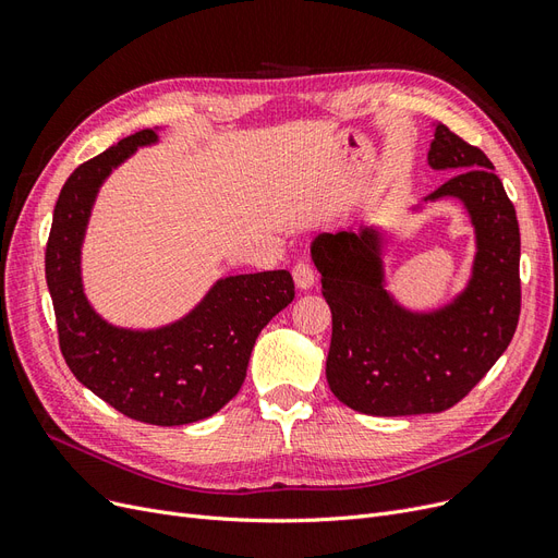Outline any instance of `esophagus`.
<instances>
[{"mask_svg": "<svg viewBox=\"0 0 558 558\" xmlns=\"http://www.w3.org/2000/svg\"><path fill=\"white\" fill-rule=\"evenodd\" d=\"M292 276H294V284L299 287V290H311V287L315 284V271H313V266L305 264V262H299V264L294 266Z\"/></svg>", "mask_w": 558, "mask_h": 558, "instance_id": "obj_1", "label": "esophagus"}]
</instances>
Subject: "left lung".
<instances>
[{
	"instance_id": "1",
	"label": "left lung",
	"mask_w": 558,
	"mask_h": 558,
	"mask_svg": "<svg viewBox=\"0 0 558 558\" xmlns=\"http://www.w3.org/2000/svg\"><path fill=\"white\" fill-rule=\"evenodd\" d=\"M428 167L452 171L408 213L457 202L475 253L461 290L434 308H410L389 290L385 227L322 231L311 255L331 308L327 383L348 408L375 417L442 412L459 403L508 350L519 322V225L489 157L430 122Z\"/></svg>"
}]
</instances>
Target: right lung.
I'll use <instances>...</instances> for the list:
<instances>
[{
    "mask_svg": "<svg viewBox=\"0 0 558 558\" xmlns=\"http://www.w3.org/2000/svg\"><path fill=\"white\" fill-rule=\"evenodd\" d=\"M143 130L81 165L52 210L46 280L64 362L101 401L155 426H183L215 415L236 397L259 331L294 301L290 271L218 278L204 299L169 325L120 327L89 303L83 243L97 194L138 148L159 143Z\"/></svg>",
    "mask_w": 558,
    "mask_h": 558,
    "instance_id": "obj_1",
    "label": "right lung"
}]
</instances>
